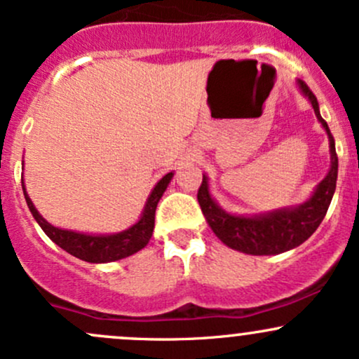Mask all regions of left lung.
<instances>
[{
	"label": "left lung",
	"instance_id": "obj_1",
	"mask_svg": "<svg viewBox=\"0 0 359 359\" xmlns=\"http://www.w3.org/2000/svg\"><path fill=\"white\" fill-rule=\"evenodd\" d=\"M298 90L302 95L309 98L312 104L315 117L320 122L329 137V153H330V168L327 175L317 187L313 189L312 196L305 203L297 206L279 208L259 215H235V212L224 211L210 191V179L203 173V184L198 192L199 206L203 210L204 218L215 235L230 249L243 252L249 255H278L283 252L294 249L302 245L305 240L312 237V233L318 228L324 219L329 204L336 192L337 182V155L336 143L330 135L327 122L322 119L318 102L312 90L302 80H297Z\"/></svg>",
	"mask_w": 359,
	"mask_h": 359
}]
</instances>
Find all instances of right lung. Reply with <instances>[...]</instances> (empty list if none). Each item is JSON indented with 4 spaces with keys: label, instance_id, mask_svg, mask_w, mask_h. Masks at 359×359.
Instances as JSON below:
<instances>
[{
    "label": "right lung",
    "instance_id": "1",
    "mask_svg": "<svg viewBox=\"0 0 359 359\" xmlns=\"http://www.w3.org/2000/svg\"><path fill=\"white\" fill-rule=\"evenodd\" d=\"M172 177L173 172H168L167 175L161 177L158 182L155 184V187L151 189V192H149L140 219L133 226L117 231V233H83V231L65 230V228L54 226L34 206L32 199L27 194L23 179L22 189L27 201V206H29L30 212H32L35 222L39 223V226L44 230V233L56 245L85 262L105 264L129 257V255L136 254V252H140L148 245L149 238L153 235V228H155L156 204H158L163 192L167 191Z\"/></svg>",
    "mask_w": 359,
    "mask_h": 359
}]
</instances>
